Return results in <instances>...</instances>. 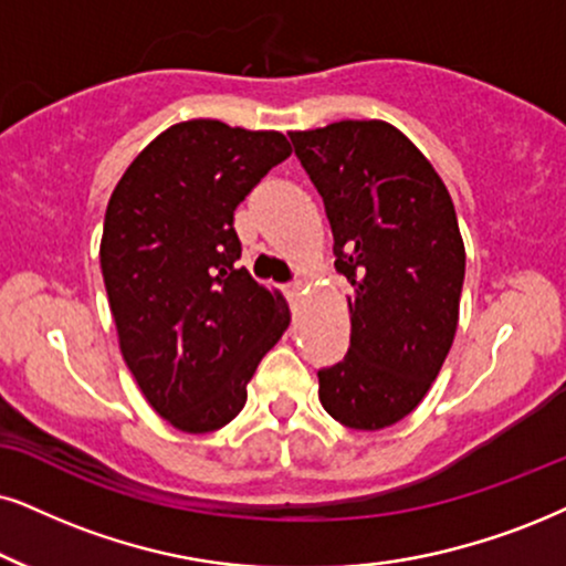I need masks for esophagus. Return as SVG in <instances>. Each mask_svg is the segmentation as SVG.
<instances>
[{
  "mask_svg": "<svg viewBox=\"0 0 566 566\" xmlns=\"http://www.w3.org/2000/svg\"><path fill=\"white\" fill-rule=\"evenodd\" d=\"M303 284H300V282H292V284H287V287H284V295H287L290 300H292V303H297V300L300 297H303Z\"/></svg>",
  "mask_w": 566,
  "mask_h": 566,
  "instance_id": "esophagus-1",
  "label": "esophagus"
}]
</instances>
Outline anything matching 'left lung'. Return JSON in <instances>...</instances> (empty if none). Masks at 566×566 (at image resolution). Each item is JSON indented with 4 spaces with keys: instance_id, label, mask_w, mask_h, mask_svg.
Wrapping results in <instances>:
<instances>
[{
    "instance_id": "obj_1",
    "label": "left lung",
    "mask_w": 566,
    "mask_h": 566,
    "mask_svg": "<svg viewBox=\"0 0 566 566\" xmlns=\"http://www.w3.org/2000/svg\"><path fill=\"white\" fill-rule=\"evenodd\" d=\"M290 140L324 198L334 266L353 284L349 349L318 370V399L347 428L395 426L428 395L460 321L464 245L452 196L381 119H342Z\"/></svg>"
}]
</instances>
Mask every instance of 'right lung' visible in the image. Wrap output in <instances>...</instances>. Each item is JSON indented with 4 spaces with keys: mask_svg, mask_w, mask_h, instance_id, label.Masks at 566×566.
<instances>
[{
    "mask_svg": "<svg viewBox=\"0 0 566 566\" xmlns=\"http://www.w3.org/2000/svg\"><path fill=\"white\" fill-rule=\"evenodd\" d=\"M292 154L276 130L219 119L171 125L114 188L102 274L119 349L148 405L185 433H209L245 407L261 357L290 326L234 232V209Z\"/></svg>",
    "mask_w": 566,
    "mask_h": 566,
    "instance_id": "1",
    "label": "right lung"
}]
</instances>
